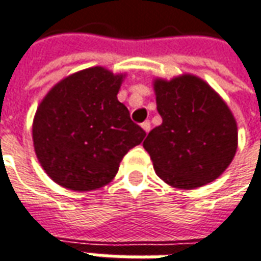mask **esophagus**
<instances>
[{
  "instance_id": "34e87169",
  "label": "esophagus",
  "mask_w": 261,
  "mask_h": 261,
  "mask_svg": "<svg viewBox=\"0 0 261 261\" xmlns=\"http://www.w3.org/2000/svg\"><path fill=\"white\" fill-rule=\"evenodd\" d=\"M141 128H143L145 133H148V131L151 130V123H150V121L147 120V121H144V123L141 124Z\"/></svg>"
}]
</instances>
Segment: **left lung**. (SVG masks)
<instances>
[{"label": "left lung", "mask_w": 261, "mask_h": 261, "mask_svg": "<svg viewBox=\"0 0 261 261\" xmlns=\"http://www.w3.org/2000/svg\"><path fill=\"white\" fill-rule=\"evenodd\" d=\"M163 123L148 133L145 151L163 181L197 189L219 177L237 150V124L227 104L203 80H155Z\"/></svg>", "instance_id": "left-lung-1"}]
</instances>
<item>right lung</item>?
<instances>
[{
    "mask_svg": "<svg viewBox=\"0 0 261 261\" xmlns=\"http://www.w3.org/2000/svg\"><path fill=\"white\" fill-rule=\"evenodd\" d=\"M123 75L102 67L75 72L51 88L37 108L34 148L45 173L74 191L97 190L145 137L117 100Z\"/></svg>",
    "mask_w": 261,
    "mask_h": 261,
    "instance_id": "obj_1",
    "label": "right lung"
}]
</instances>
